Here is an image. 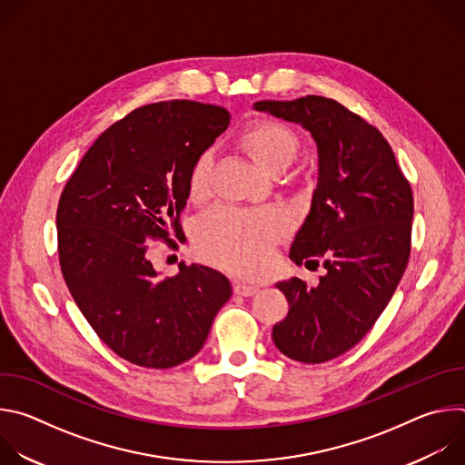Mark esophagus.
I'll return each instance as SVG.
<instances>
[{"mask_svg":"<svg viewBox=\"0 0 465 465\" xmlns=\"http://www.w3.org/2000/svg\"><path fill=\"white\" fill-rule=\"evenodd\" d=\"M233 291L239 296H252V294H255L259 291V287L257 285H250V283H235Z\"/></svg>","mask_w":465,"mask_h":465,"instance_id":"esophagus-1","label":"esophagus"}]
</instances>
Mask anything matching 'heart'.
Returning <instances> with one entry per match:
<instances>
[{"mask_svg":"<svg viewBox=\"0 0 465 465\" xmlns=\"http://www.w3.org/2000/svg\"><path fill=\"white\" fill-rule=\"evenodd\" d=\"M244 142L255 160L267 169L289 165L298 153V138L287 124L274 119L252 123ZM213 149L196 156L189 171L191 196H203L210 187ZM289 219L280 208L242 210L228 204L208 210L194 226V244L208 261L235 274H255L269 259L276 239Z\"/></svg>","mask_w":465,"mask_h":465,"instance_id":"heart-1","label":"heart"}]
</instances>
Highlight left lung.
I'll return each mask as SVG.
<instances>
[{"label":"left lung","instance_id":"1","mask_svg":"<svg viewBox=\"0 0 465 465\" xmlns=\"http://www.w3.org/2000/svg\"><path fill=\"white\" fill-rule=\"evenodd\" d=\"M259 112L300 123L318 147V183L291 259L320 261L316 287L291 278L276 287L289 314L272 327L276 348L320 364L359 344L400 285L411 257L414 196L381 132L335 99L259 101Z\"/></svg>","mask_w":465,"mask_h":465}]
</instances>
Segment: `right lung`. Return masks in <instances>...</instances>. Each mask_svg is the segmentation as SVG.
Returning <instances> with one entry per match:
<instances>
[{
	"label": "right lung",
	"instance_id": "obj_1",
	"mask_svg": "<svg viewBox=\"0 0 465 465\" xmlns=\"http://www.w3.org/2000/svg\"><path fill=\"white\" fill-rule=\"evenodd\" d=\"M230 124L223 106L163 101L108 126L62 189L58 261L77 307L121 359L165 370L194 357L232 285L217 271L180 262L158 278L149 242L180 235L196 156Z\"/></svg>",
	"mask_w": 465,
	"mask_h": 465
}]
</instances>
